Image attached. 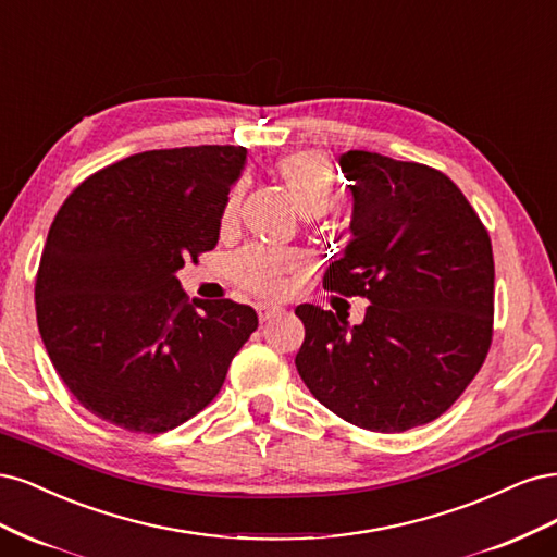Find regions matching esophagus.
Instances as JSON below:
<instances>
[{
    "mask_svg": "<svg viewBox=\"0 0 557 557\" xmlns=\"http://www.w3.org/2000/svg\"><path fill=\"white\" fill-rule=\"evenodd\" d=\"M257 312H259V321H271L273 317L282 314V310L275 308V305H259Z\"/></svg>",
    "mask_w": 557,
    "mask_h": 557,
    "instance_id": "obj_1",
    "label": "esophagus"
}]
</instances>
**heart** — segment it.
Listing matches in <instances>:
<instances>
[{"mask_svg": "<svg viewBox=\"0 0 557 557\" xmlns=\"http://www.w3.org/2000/svg\"><path fill=\"white\" fill-rule=\"evenodd\" d=\"M275 177L289 191L305 218H321L337 196V171L329 154L319 150H298L284 154L275 164ZM243 185L231 187L220 210V228L228 231L238 220ZM298 259L286 252L245 249L233 259V280L245 292L261 298H280L286 292V277L296 273Z\"/></svg>", "mask_w": 557, "mask_h": 557, "instance_id": "obj_1", "label": "heart"}]
</instances>
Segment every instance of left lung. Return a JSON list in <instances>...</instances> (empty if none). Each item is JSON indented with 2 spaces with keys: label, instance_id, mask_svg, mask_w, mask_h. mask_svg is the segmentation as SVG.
<instances>
[{
  "label": "left lung",
  "instance_id": "left-lung-1",
  "mask_svg": "<svg viewBox=\"0 0 557 557\" xmlns=\"http://www.w3.org/2000/svg\"><path fill=\"white\" fill-rule=\"evenodd\" d=\"M354 240L324 289L370 302L361 326L298 305L296 368L333 414L372 433L442 417L493 343L495 263L486 226L451 177L417 161L349 150Z\"/></svg>",
  "mask_w": 557,
  "mask_h": 557
}]
</instances>
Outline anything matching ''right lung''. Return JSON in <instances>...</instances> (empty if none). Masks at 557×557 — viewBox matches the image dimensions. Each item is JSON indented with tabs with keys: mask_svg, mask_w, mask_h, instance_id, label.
I'll use <instances>...</instances> for the list:
<instances>
[{
	"mask_svg": "<svg viewBox=\"0 0 557 557\" xmlns=\"http://www.w3.org/2000/svg\"><path fill=\"white\" fill-rule=\"evenodd\" d=\"M243 146L148 150L66 196L34 298L52 366L95 417L159 435L218 396L259 326L249 305L194 300L175 273L218 245Z\"/></svg>",
	"mask_w": 557,
	"mask_h": 557,
	"instance_id": "right-lung-1",
	"label": "right lung"
}]
</instances>
